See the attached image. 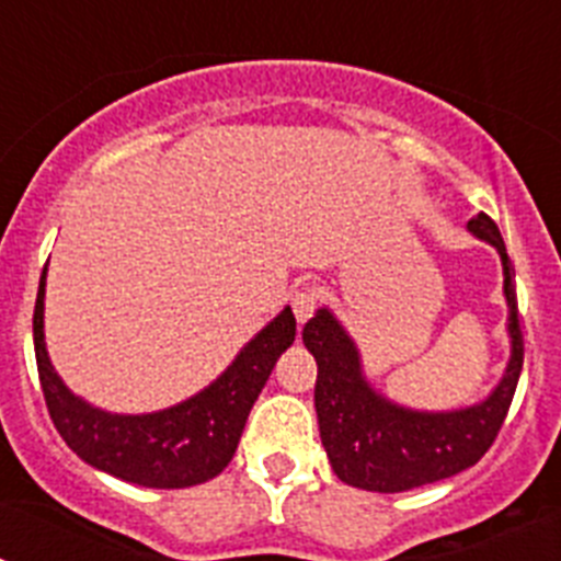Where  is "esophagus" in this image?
I'll list each match as a JSON object with an SVG mask.
<instances>
[{"mask_svg":"<svg viewBox=\"0 0 561 561\" xmlns=\"http://www.w3.org/2000/svg\"><path fill=\"white\" fill-rule=\"evenodd\" d=\"M317 289H311V286H304V289H297L295 295H291V309H295V317L297 323H306L311 314H314L317 309Z\"/></svg>","mask_w":561,"mask_h":561,"instance_id":"1","label":"esophagus"}]
</instances>
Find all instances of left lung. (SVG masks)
Segmentation results:
<instances>
[{
    "label": "left lung",
    "mask_w": 561,
    "mask_h": 561,
    "mask_svg": "<svg viewBox=\"0 0 561 561\" xmlns=\"http://www.w3.org/2000/svg\"><path fill=\"white\" fill-rule=\"evenodd\" d=\"M466 230L492 244L503 264L512 356L503 379L483 401L458 410H413L370 385L354 336L331 309H317L304 329V345L317 362L314 408L320 438L342 483L365 492H410L453 478L478 463L497 438L523 370V331L517 317L514 266L503 236L485 213Z\"/></svg>",
    "instance_id": "left-lung-1"
}]
</instances>
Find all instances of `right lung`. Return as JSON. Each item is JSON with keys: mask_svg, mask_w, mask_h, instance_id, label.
Wrapping results in <instances>:
<instances>
[{"mask_svg": "<svg viewBox=\"0 0 561 561\" xmlns=\"http://www.w3.org/2000/svg\"><path fill=\"white\" fill-rule=\"evenodd\" d=\"M44 286L47 266L33 311V342L49 419L67 447L101 472L148 489H187L225 472L257 393L295 342L297 325L289 306L257 331L205 390L173 408L131 415L95 408L64 385L44 342Z\"/></svg>", "mask_w": 561, "mask_h": 561, "instance_id": "right-lung-1", "label": "right lung"}]
</instances>
